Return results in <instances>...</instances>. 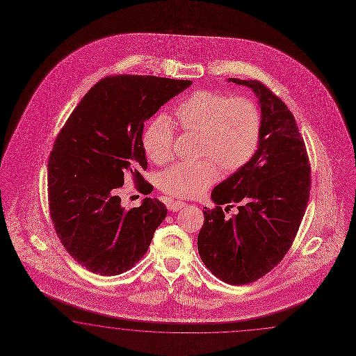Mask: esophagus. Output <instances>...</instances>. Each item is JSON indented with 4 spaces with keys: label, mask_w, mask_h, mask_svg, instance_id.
<instances>
[{
    "label": "esophagus",
    "mask_w": 356,
    "mask_h": 356,
    "mask_svg": "<svg viewBox=\"0 0 356 356\" xmlns=\"http://www.w3.org/2000/svg\"><path fill=\"white\" fill-rule=\"evenodd\" d=\"M185 204H186V203L183 202V201H172V200H168V201H167L168 210H171V211L173 212L180 211L183 207H185Z\"/></svg>",
    "instance_id": "esophagus-1"
}]
</instances>
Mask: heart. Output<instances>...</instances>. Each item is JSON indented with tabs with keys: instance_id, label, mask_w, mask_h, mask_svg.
<instances>
[{
	"instance_id": "obj_1",
	"label": "heart",
	"mask_w": 356,
	"mask_h": 356,
	"mask_svg": "<svg viewBox=\"0 0 356 356\" xmlns=\"http://www.w3.org/2000/svg\"><path fill=\"white\" fill-rule=\"evenodd\" d=\"M175 118L184 132L200 135V155L207 158L175 164L159 175V189L172 197L201 195L219 179L220 168L225 173L238 171L258 149L261 118L249 98L197 90L177 105ZM173 143L175 128L167 116H155L146 125L143 146L153 163L163 164L172 158Z\"/></svg>"
}]
</instances>
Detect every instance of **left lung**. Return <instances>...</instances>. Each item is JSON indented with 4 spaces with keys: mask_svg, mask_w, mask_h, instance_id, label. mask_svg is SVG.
I'll return each mask as SVG.
<instances>
[{
    "mask_svg": "<svg viewBox=\"0 0 356 356\" xmlns=\"http://www.w3.org/2000/svg\"><path fill=\"white\" fill-rule=\"evenodd\" d=\"M228 81L258 97L259 145L249 163L213 188L216 207L203 209L198 252L218 279L243 285L268 273L290 249L307 207L311 168L288 106L258 80ZM222 204L227 211L237 204L239 211L227 218Z\"/></svg>",
    "mask_w": 356,
    "mask_h": 356,
    "instance_id": "obj_1",
    "label": "left lung"
}]
</instances>
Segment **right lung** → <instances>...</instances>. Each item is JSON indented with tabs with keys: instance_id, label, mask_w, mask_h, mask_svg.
Here are the masks:
<instances>
[{
	"instance_id": "add662e5",
	"label": "right lung",
	"mask_w": 356,
	"mask_h": 356,
	"mask_svg": "<svg viewBox=\"0 0 356 356\" xmlns=\"http://www.w3.org/2000/svg\"><path fill=\"white\" fill-rule=\"evenodd\" d=\"M191 86L150 75L105 77L60 129L48 162L50 216L66 251L90 272L120 275L149 249L167 209L146 197L125 210L119 189L129 175L140 192L153 191L141 176L145 122Z\"/></svg>"
}]
</instances>
